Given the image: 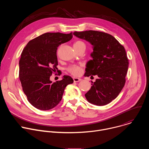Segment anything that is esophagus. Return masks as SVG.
<instances>
[{
	"mask_svg": "<svg viewBox=\"0 0 149 149\" xmlns=\"http://www.w3.org/2000/svg\"><path fill=\"white\" fill-rule=\"evenodd\" d=\"M73 79H74V81L75 82H79L81 81V79L78 78H75V77H74Z\"/></svg>",
	"mask_w": 149,
	"mask_h": 149,
	"instance_id": "1",
	"label": "esophagus"
}]
</instances>
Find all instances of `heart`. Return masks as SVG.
Returning a JSON list of instances; mask_svg holds the SVG:
<instances>
[{"mask_svg":"<svg viewBox=\"0 0 149 149\" xmlns=\"http://www.w3.org/2000/svg\"><path fill=\"white\" fill-rule=\"evenodd\" d=\"M74 48L76 51H77L82 48H86V44L81 40H77L75 42V43L74 44ZM67 70L71 75L77 77L80 75L82 74L83 69L82 65L72 64L67 67Z\"/></svg>","mask_w":149,"mask_h":149,"instance_id":"b5f03b06","label":"heart"}]
</instances>
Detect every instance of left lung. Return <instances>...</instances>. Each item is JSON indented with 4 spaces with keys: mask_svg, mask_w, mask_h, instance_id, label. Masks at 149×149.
Segmentation results:
<instances>
[{
    "mask_svg": "<svg viewBox=\"0 0 149 149\" xmlns=\"http://www.w3.org/2000/svg\"><path fill=\"white\" fill-rule=\"evenodd\" d=\"M75 36L93 45V59L87 63L85 77L98 78L91 82V89L85 94L90 103L105 105L114 100L123 88L129 67L124 47L112 35L97 31L74 32Z\"/></svg>",
    "mask_w": 149,
    "mask_h": 149,
    "instance_id": "left-lung-1",
    "label": "left lung"
}]
</instances>
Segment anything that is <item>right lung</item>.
<instances>
[{"label": "right lung", "mask_w": 149, "mask_h": 149, "mask_svg": "<svg viewBox=\"0 0 149 149\" xmlns=\"http://www.w3.org/2000/svg\"><path fill=\"white\" fill-rule=\"evenodd\" d=\"M72 38V33L47 32L31 40L19 60V79L28 101L35 108L48 110L61 101L67 86L74 82L68 75L55 82L50 77L58 72L56 50Z\"/></svg>", "instance_id": "1"}]
</instances>
